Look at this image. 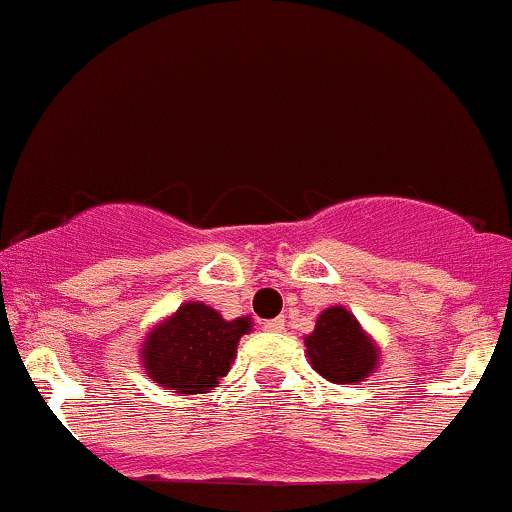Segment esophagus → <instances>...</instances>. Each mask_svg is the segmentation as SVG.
Segmentation results:
<instances>
[{
  "mask_svg": "<svg viewBox=\"0 0 512 512\" xmlns=\"http://www.w3.org/2000/svg\"><path fill=\"white\" fill-rule=\"evenodd\" d=\"M263 329H266V332H283L285 320H283V317H276V320H266V322H263Z\"/></svg>",
  "mask_w": 512,
  "mask_h": 512,
  "instance_id": "34e87169",
  "label": "esophagus"
}]
</instances>
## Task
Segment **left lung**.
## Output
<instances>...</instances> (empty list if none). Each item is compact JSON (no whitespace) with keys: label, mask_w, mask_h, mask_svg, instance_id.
<instances>
[{"label":"left lung","mask_w":512,"mask_h":512,"mask_svg":"<svg viewBox=\"0 0 512 512\" xmlns=\"http://www.w3.org/2000/svg\"><path fill=\"white\" fill-rule=\"evenodd\" d=\"M310 364L332 383L366 381L378 366V349L359 320L342 305L327 307L317 317L315 332L305 337Z\"/></svg>","instance_id":"8db88e82"}]
</instances>
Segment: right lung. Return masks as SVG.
Here are the masks:
<instances>
[{"label": "right lung", "instance_id": "add662e5", "mask_svg": "<svg viewBox=\"0 0 512 512\" xmlns=\"http://www.w3.org/2000/svg\"><path fill=\"white\" fill-rule=\"evenodd\" d=\"M249 317L227 322L205 302H185L146 334L141 364L153 383L173 393H210L227 376Z\"/></svg>", "mask_w": 512, "mask_h": 512}]
</instances>
